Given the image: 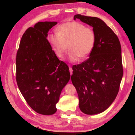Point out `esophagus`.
Listing matches in <instances>:
<instances>
[{
    "label": "esophagus",
    "mask_w": 135,
    "mask_h": 135,
    "mask_svg": "<svg viewBox=\"0 0 135 135\" xmlns=\"http://www.w3.org/2000/svg\"><path fill=\"white\" fill-rule=\"evenodd\" d=\"M69 71H70V74L71 75L72 73H73V69L71 67H69Z\"/></svg>",
    "instance_id": "1"
}]
</instances>
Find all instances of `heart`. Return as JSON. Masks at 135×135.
Segmentation results:
<instances>
[{"label": "heart", "mask_w": 135, "mask_h": 135, "mask_svg": "<svg viewBox=\"0 0 135 135\" xmlns=\"http://www.w3.org/2000/svg\"><path fill=\"white\" fill-rule=\"evenodd\" d=\"M48 40L56 56L63 59L69 50L70 59L76 61L84 59L92 52L96 42V35L90 27L80 22L73 21L61 24L58 28V34H51Z\"/></svg>", "instance_id": "1"}]
</instances>
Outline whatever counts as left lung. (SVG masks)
I'll return each instance as SVG.
<instances>
[{"instance_id":"left-lung-1","label":"left lung","mask_w":135,"mask_h":135,"mask_svg":"<svg viewBox=\"0 0 135 135\" xmlns=\"http://www.w3.org/2000/svg\"><path fill=\"white\" fill-rule=\"evenodd\" d=\"M76 18L93 27L96 35L90 57L73 65L71 76L80 109L93 115L106 110L118 94L123 74L122 48L117 36L102 20L80 14L75 15Z\"/></svg>"}]
</instances>
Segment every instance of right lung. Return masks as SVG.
<instances>
[{
    "mask_svg": "<svg viewBox=\"0 0 135 135\" xmlns=\"http://www.w3.org/2000/svg\"><path fill=\"white\" fill-rule=\"evenodd\" d=\"M56 22H38L22 35L16 56V80L25 100L36 113L52 115L70 79L69 68L59 61L47 39Z\"/></svg>",
    "mask_w": 135,
    "mask_h": 135,
    "instance_id": "add662e5",
    "label": "right lung"
}]
</instances>
